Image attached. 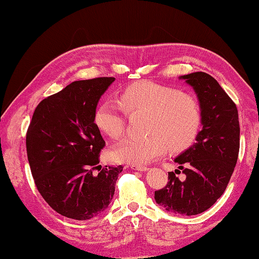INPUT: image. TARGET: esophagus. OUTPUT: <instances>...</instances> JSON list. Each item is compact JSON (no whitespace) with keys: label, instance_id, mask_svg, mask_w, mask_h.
<instances>
[{"label":"esophagus","instance_id":"34e87169","mask_svg":"<svg viewBox=\"0 0 259 259\" xmlns=\"http://www.w3.org/2000/svg\"><path fill=\"white\" fill-rule=\"evenodd\" d=\"M131 168L134 170H139V171H147L149 169V167L142 166V165H131Z\"/></svg>","mask_w":259,"mask_h":259}]
</instances>
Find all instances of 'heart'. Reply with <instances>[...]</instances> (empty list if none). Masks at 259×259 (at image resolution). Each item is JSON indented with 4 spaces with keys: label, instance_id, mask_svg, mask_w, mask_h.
Instances as JSON below:
<instances>
[{
    "label": "heart",
    "instance_id": "1",
    "mask_svg": "<svg viewBox=\"0 0 259 259\" xmlns=\"http://www.w3.org/2000/svg\"><path fill=\"white\" fill-rule=\"evenodd\" d=\"M117 104L127 115L147 114L144 121L147 135L125 139L112 150V159L120 163L144 165L163 155L167 147L171 152L184 151L193 144L202 125V108L197 97L152 81L125 86L117 95ZM93 123L113 139L120 138L125 130L124 114L110 101L97 105Z\"/></svg>",
    "mask_w": 259,
    "mask_h": 259
}]
</instances>
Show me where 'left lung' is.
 Instances as JSON below:
<instances>
[{
    "mask_svg": "<svg viewBox=\"0 0 259 259\" xmlns=\"http://www.w3.org/2000/svg\"><path fill=\"white\" fill-rule=\"evenodd\" d=\"M190 85L202 108V130L195 143L175 158L185 181L168 173V183L154 200L169 213L201 214L222 197L238 161L240 125L236 104L213 76L205 72L180 75ZM183 163L187 166L184 168Z\"/></svg>",
    "mask_w": 259,
    "mask_h": 259,
    "instance_id": "left-lung-1",
    "label": "left lung"
}]
</instances>
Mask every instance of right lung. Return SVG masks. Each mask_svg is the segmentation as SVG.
I'll return each instance as SVG.
<instances>
[{
    "mask_svg": "<svg viewBox=\"0 0 259 259\" xmlns=\"http://www.w3.org/2000/svg\"><path fill=\"white\" fill-rule=\"evenodd\" d=\"M114 80L72 82L43 99L29 125L27 154L35 186L49 205L65 217L88 221L104 211L113 198L123 166H97L105 140L93 114Z\"/></svg>",
    "mask_w": 259,
    "mask_h": 259,
    "instance_id": "obj_1",
    "label": "right lung"
}]
</instances>
